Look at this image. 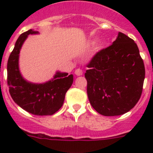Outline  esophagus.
<instances>
[{
  "label": "esophagus",
  "instance_id": "1",
  "mask_svg": "<svg viewBox=\"0 0 153 153\" xmlns=\"http://www.w3.org/2000/svg\"><path fill=\"white\" fill-rule=\"evenodd\" d=\"M75 74L76 76L83 75V70H80V69H76V70H75Z\"/></svg>",
  "mask_w": 153,
  "mask_h": 153
}]
</instances>
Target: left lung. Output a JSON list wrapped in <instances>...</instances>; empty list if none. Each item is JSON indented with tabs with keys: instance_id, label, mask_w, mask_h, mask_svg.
Here are the masks:
<instances>
[{
	"instance_id": "obj_1",
	"label": "left lung",
	"mask_w": 153,
	"mask_h": 153,
	"mask_svg": "<svg viewBox=\"0 0 153 153\" xmlns=\"http://www.w3.org/2000/svg\"><path fill=\"white\" fill-rule=\"evenodd\" d=\"M87 67V95L97 113L120 116L136 106L143 92L145 67L132 39L119 32L113 44L97 52Z\"/></svg>"
}]
</instances>
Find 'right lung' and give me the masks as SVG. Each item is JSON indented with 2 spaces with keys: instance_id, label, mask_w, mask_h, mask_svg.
Segmentation results:
<instances>
[{
  "instance_id": "1",
  "label": "right lung",
  "mask_w": 153,
  "mask_h": 153,
  "mask_svg": "<svg viewBox=\"0 0 153 153\" xmlns=\"http://www.w3.org/2000/svg\"><path fill=\"white\" fill-rule=\"evenodd\" d=\"M38 31L30 29L21 34L7 61V85L13 101L23 109L36 116H51L63 106L65 95L74 82L73 74L57 71L53 78L43 83L28 82L19 70V54L30 34Z\"/></svg>"
}]
</instances>
